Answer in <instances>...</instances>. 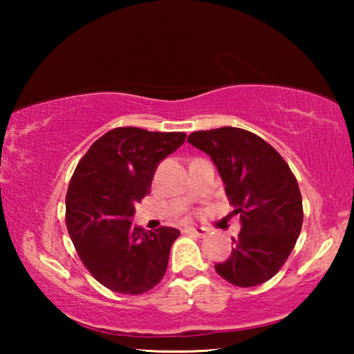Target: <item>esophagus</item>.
<instances>
[{
    "label": "esophagus",
    "mask_w": 354,
    "mask_h": 354,
    "mask_svg": "<svg viewBox=\"0 0 354 354\" xmlns=\"http://www.w3.org/2000/svg\"><path fill=\"white\" fill-rule=\"evenodd\" d=\"M183 232H185V234L198 236V237H205L207 234V231L205 230V227H195V226H185Z\"/></svg>",
    "instance_id": "1"
}]
</instances>
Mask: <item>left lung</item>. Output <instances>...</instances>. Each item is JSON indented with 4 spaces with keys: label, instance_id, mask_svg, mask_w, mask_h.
I'll use <instances>...</instances> for the list:
<instances>
[{
    "label": "left lung",
    "instance_id": "8db88e82",
    "mask_svg": "<svg viewBox=\"0 0 354 354\" xmlns=\"http://www.w3.org/2000/svg\"><path fill=\"white\" fill-rule=\"evenodd\" d=\"M211 156L225 183L241 232L230 259L215 266L227 283L254 287L279 272L303 225L297 178L270 143L241 128L196 131L187 139Z\"/></svg>",
    "mask_w": 354,
    "mask_h": 354
}]
</instances>
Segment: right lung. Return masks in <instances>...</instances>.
Returning a JSON list of instances; mask_svg holds the SVG:
<instances>
[{"instance_id":"obj_1","label":"right lung","mask_w":354,"mask_h":354,"mask_svg":"<svg viewBox=\"0 0 354 354\" xmlns=\"http://www.w3.org/2000/svg\"><path fill=\"white\" fill-rule=\"evenodd\" d=\"M184 140V133L115 128L77 164L65 196V223L80 259L107 289L140 295L164 278L179 231H143L131 220L160 160Z\"/></svg>"}]
</instances>
